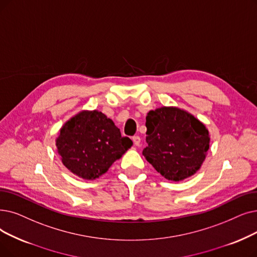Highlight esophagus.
Returning <instances> with one entry per match:
<instances>
[{
	"instance_id": "obj_1",
	"label": "esophagus",
	"mask_w": 257,
	"mask_h": 257,
	"mask_svg": "<svg viewBox=\"0 0 257 257\" xmlns=\"http://www.w3.org/2000/svg\"><path fill=\"white\" fill-rule=\"evenodd\" d=\"M132 141H133V143H135L136 146H140V145H141V138H140L139 136L133 137V138H132Z\"/></svg>"
}]
</instances>
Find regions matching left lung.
I'll list each match as a JSON object with an SVG mask.
<instances>
[{
    "label": "left lung",
    "mask_w": 257,
    "mask_h": 257,
    "mask_svg": "<svg viewBox=\"0 0 257 257\" xmlns=\"http://www.w3.org/2000/svg\"><path fill=\"white\" fill-rule=\"evenodd\" d=\"M143 155L166 180L180 182L202 167L209 147V131L202 121L177 107H161L146 116Z\"/></svg>",
    "instance_id": "left-lung-1"
}]
</instances>
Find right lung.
Wrapping results in <instances>:
<instances>
[{
    "instance_id": "1",
    "label": "right lung",
    "mask_w": 257,
    "mask_h": 257,
    "mask_svg": "<svg viewBox=\"0 0 257 257\" xmlns=\"http://www.w3.org/2000/svg\"><path fill=\"white\" fill-rule=\"evenodd\" d=\"M112 119L97 110H83L60 129L55 145L64 166L87 181L106 173L131 146Z\"/></svg>"
}]
</instances>
